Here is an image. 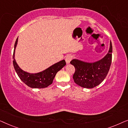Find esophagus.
Wrapping results in <instances>:
<instances>
[{
  "mask_svg": "<svg viewBox=\"0 0 128 128\" xmlns=\"http://www.w3.org/2000/svg\"><path fill=\"white\" fill-rule=\"evenodd\" d=\"M72 58H73V56L71 55H68L66 56L65 58V60H66V64H69V63L70 62V61L72 60Z\"/></svg>",
  "mask_w": 128,
  "mask_h": 128,
  "instance_id": "34e87169",
  "label": "esophagus"
}]
</instances>
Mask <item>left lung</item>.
I'll return each mask as SVG.
<instances>
[{"mask_svg": "<svg viewBox=\"0 0 128 128\" xmlns=\"http://www.w3.org/2000/svg\"><path fill=\"white\" fill-rule=\"evenodd\" d=\"M112 46L110 42V50L105 56L97 62L88 63L74 59L70 64L74 66L73 76L75 83L82 87L92 88L99 85L106 78L112 61Z\"/></svg>", "mask_w": 128, "mask_h": 128, "instance_id": "8db88e82", "label": "left lung"}]
</instances>
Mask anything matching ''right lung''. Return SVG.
I'll use <instances>...</instances> for the list:
<instances>
[{
	"instance_id": "1",
	"label": "right lung",
	"mask_w": 128,
	"mask_h": 128,
	"mask_svg": "<svg viewBox=\"0 0 128 128\" xmlns=\"http://www.w3.org/2000/svg\"><path fill=\"white\" fill-rule=\"evenodd\" d=\"M17 42H18V38L16 39L14 44V49L13 55V63L14 68L19 78L26 85L31 88H42L47 87L50 84H51L58 72L60 70L66 65L65 60H62L60 62L56 63L41 72L37 73H30L26 72L22 70L16 62L14 54Z\"/></svg>"
}]
</instances>
